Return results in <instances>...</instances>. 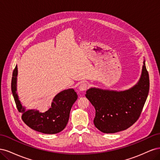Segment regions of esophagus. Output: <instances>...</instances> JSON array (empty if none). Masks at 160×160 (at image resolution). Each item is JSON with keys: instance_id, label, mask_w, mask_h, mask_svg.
<instances>
[{"instance_id": "obj_1", "label": "esophagus", "mask_w": 160, "mask_h": 160, "mask_svg": "<svg viewBox=\"0 0 160 160\" xmlns=\"http://www.w3.org/2000/svg\"><path fill=\"white\" fill-rule=\"evenodd\" d=\"M88 84L87 83H82L79 87V89L81 91H84L88 89Z\"/></svg>"}]
</instances>
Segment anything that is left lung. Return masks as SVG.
<instances>
[{
    "label": "left lung",
    "mask_w": 160,
    "mask_h": 160,
    "mask_svg": "<svg viewBox=\"0 0 160 160\" xmlns=\"http://www.w3.org/2000/svg\"><path fill=\"white\" fill-rule=\"evenodd\" d=\"M149 89L145 61L141 77L133 88L123 91L90 88L86 98L95 109V126L101 132L114 133L129 128L142 113Z\"/></svg>",
    "instance_id": "left-lung-1"
}]
</instances>
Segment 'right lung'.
<instances>
[{
	"instance_id": "obj_1",
	"label": "right lung",
	"mask_w": 160,
	"mask_h": 160,
	"mask_svg": "<svg viewBox=\"0 0 160 160\" xmlns=\"http://www.w3.org/2000/svg\"><path fill=\"white\" fill-rule=\"evenodd\" d=\"M17 66L15 67L11 81V90L22 119L31 129L45 134H55L63 130L68 123L71 108L77 99L73 89H68L58 93L52 99L51 107L44 113L35 109L25 110L18 99L17 93Z\"/></svg>"
}]
</instances>
